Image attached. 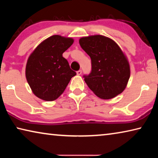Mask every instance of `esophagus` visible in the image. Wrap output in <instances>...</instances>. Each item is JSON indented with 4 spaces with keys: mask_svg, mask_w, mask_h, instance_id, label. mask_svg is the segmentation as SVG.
<instances>
[{
    "mask_svg": "<svg viewBox=\"0 0 158 158\" xmlns=\"http://www.w3.org/2000/svg\"><path fill=\"white\" fill-rule=\"evenodd\" d=\"M81 73H82V71L81 70V69H79V70H78V71L77 72V75H81Z\"/></svg>",
    "mask_w": 158,
    "mask_h": 158,
    "instance_id": "obj_1",
    "label": "esophagus"
}]
</instances>
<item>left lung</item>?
Returning a JSON list of instances; mask_svg holds the SVG:
<instances>
[{
	"label": "left lung",
	"instance_id": "1",
	"mask_svg": "<svg viewBox=\"0 0 158 158\" xmlns=\"http://www.w3.org/2000/svg\"><path fill=\"white\" fill-rule=\"evenodd\" d=\"M79 44L91 59V71L84 81L95 94L109 100L121 94L130 77L126 56L113 40L96 35L80 38Z\"/></svg>",
	"mask_w": 158,
	"mask_h": 158
}]
</instances>
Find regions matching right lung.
<instances>
[{"mask_svg": "<svg viewBox=\"0 0 158 158\" xmlns=\"http://www.w3.org/2000/svg\"><path fill=\"white\" fill-rule=\"evenodd\" d=\"M74 40L58 35L41 42L29 56L26 77L32 91L45 101L57 99L65 90L76 73L70 69L63 53Z\"/></svg>", "mask_w": 158, "mask_h": 158, "instance_id": "right-lung-1", "label": "right lung"}]
</instances>
